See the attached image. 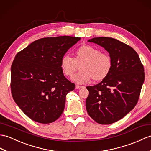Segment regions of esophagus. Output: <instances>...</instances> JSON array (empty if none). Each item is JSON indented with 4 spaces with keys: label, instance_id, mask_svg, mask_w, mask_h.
<instances>
[{
    "label": "esophagus",
    "instance_id": "obj_1",
    "mask_svg": "<svg viewBox=\"0 0 151 151\" xmlns=\"http://www.w3.org/2000/svg\"><path fill=\"white\" fill-rule=\"evenodd\" d=\"M83 87H84V86H79V85H77L76 86V89H81V88H83Z\"/></svg>",
    "mask_w": 151,
    "mask_h": 151
}]
</instances>
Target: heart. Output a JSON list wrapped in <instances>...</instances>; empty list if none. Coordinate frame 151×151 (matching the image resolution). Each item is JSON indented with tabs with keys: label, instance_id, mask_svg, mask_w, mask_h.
Returning a JSON list of instances; mask_svg holds the SVG:
<instances>
[{
	"label": "heart",
	"instance_id": "obj_1",
	"mask_svg": "<svg viewBox=\"0 0 151 151\" xmlns=\"http://www.w3.org/2000/svg\"><path fill=\"white\" fill-rule=\"evenodd\" d=\"M79 66L80 72L73 76L72 80L78 84H84L92 79L101 81L106 78L111 71L112 61L107 53L92 46L83 45L76 50L73 58L65 55L60 63L62 72L66 78H71Z\"/></svg>",
	"mask_w": 151,
	"mask_h": 151
}]
</instances>
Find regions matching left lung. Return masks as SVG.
Wrapping results in <instances>:
<instances>
[{
    "label": "left lung",
    "instance_id": "1",
    "mask_svg": "<svg viewBox=\"0 0 151 151\" xmlns=\"http://www.w3.org/2000/svg\"><path fill=\"white\" fill-rule=\"evenodd\" d=\"M109 52L111 71L98 84L87 86L86 108L90 118L101 125L119 121L134 108L145 79L143 65L130 46L112 37L88 40Z\"/></svg>",
    "mask_w": 151,
    "mask_h": 151
}]
</instances>
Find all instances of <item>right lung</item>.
Listing matches in <instances>:
<instances>
[{"label":"right lung","mask_w":151,"mask_h":151,"mask_svg":"<svg viewBox=\"0 0 151 151\" xmlns=\"http://www.w3.org/2000/svg\"><path fill=\"white\" fill-rule=\"evenodd\" d=\"M80 39L71 36L42 38L17 53L11 66L12 94L33 121L50 123L62 114L66 94L76 85L63 75L60 63Z\"/></svg>","instance_id":"add662e5"}]
</instances>
